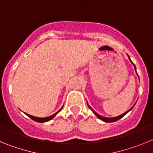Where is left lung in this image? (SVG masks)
I'll use <instances>...</instances> for the list:
<instances>
[{"mask_svg": "<svg viewBox=\"0 0 153 153\" xmlns=\"http://www.w3.org/2000/svg\"><path fill=\"white\" fill-rule=\"evenodd\" d=\"M129 60H130L131 62H132V60H130V58H129ZM132 64L134 65V67H135V70H136V66H135V64L133 63H132ZM136 74H137V73H136ZM88 106L89 107H90V106H89L88 105ZM132 108H133V106H132V108H130V109H129V110H128V111H126V113H124L123 114H122V115H120V116H119V117H113V118H107V117H102V116H100V115H99L98 113H96L95 111H93V109H91V108H90V109H91L92 111L93 112V113H94V114L96 115V116H97V117H98L99 119H100V120H102V121H104V122H106V123H113V122H116V121H117V120H120V119L121 118H123V117H124V116H125L126 114L127 113H128V112H129L131 110V109H132Z\"/></svg>", "mask_w": 153, "mask_h": 153, "instance_id": "1", "label": "left lung"}]
</instances>
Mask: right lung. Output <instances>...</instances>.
Returning a JSON list of instances; mask_svg holds the SVG:
<instances>
[{
	"mask_svg": "<svg viewBox=\"0 0 153 153\" xmlns=\"http://www.w3.org/2000/svg\"><path fill=\"white\" fill-rule=\"evenodd\" d=\"M62 108H63V107H62ZM62 108L60 109V110H58V111L56 112V113H54V114L52 115V116H51V117H46V118H39V117H33V116H30V115H29V114H26V115H27V116L28 117H30V118L32 119V120H34V121H36V122H38V123H44V122H47V121H49V120H52V119L53 118V117H54L55 116H56V115L57 114V113L60 111V110H61Z\"/></svg>",
	"mask_w": 153,
	"mask_h": 153,
	"instance_id": "1",
	"label": "right lung"
}]
</instances>
